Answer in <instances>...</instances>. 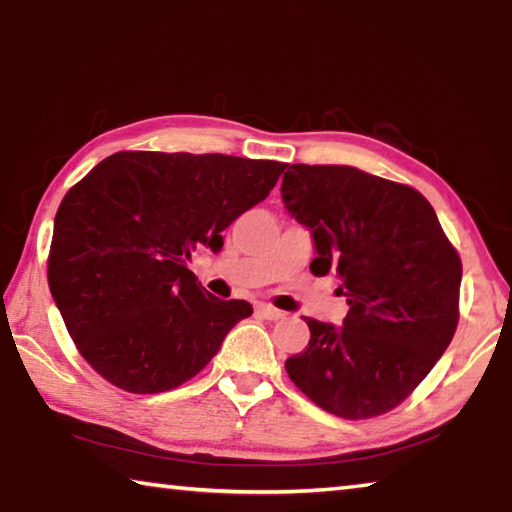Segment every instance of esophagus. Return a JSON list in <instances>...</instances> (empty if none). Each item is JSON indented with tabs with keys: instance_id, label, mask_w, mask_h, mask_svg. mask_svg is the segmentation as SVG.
Instances as JSON below:
<instances>
[{
	"instance_id": "1",
	"label": "esophagus",
	"mask_w": 512,
	"mask_h": 512,
	"mask_svg": "<svg viewBox=\"0 0 512 512\" xmlns=\"http://www.w3.org/2000/svg\"><path fill=\"white\" fill-rule=\"evenodd\" d=\"M257 314L262 316V318H266V320H280V318H284V311L275 309L271 305H259L257 307Z\"/></svg>"
}]
</instances>
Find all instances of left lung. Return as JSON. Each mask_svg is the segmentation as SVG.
Returning <instances> with one entry per match:
<instances>
[{
	"label": "left lung",
	"instance_id": "left-lung-1",
	"mask_svg": "<svg viewBox=\"0 0 512 512\" xmlns=\"http://www.w3.org/2000/svg\"><path fill=\"white\" fill-rule=\"evenodd\" d=\"M280 192L311 232V273L339 277L350 307L343 325L307 318V348L284 368L339 418L391 411L452 343L461 259L427 198L393 180L339 164H291Z\"/></svg>",
	"mask_w": 512,
	"mask_h": 512
}]
</instances>
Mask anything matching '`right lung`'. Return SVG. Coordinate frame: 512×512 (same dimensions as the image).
Segmentation results:
<instances>
[{
    "mask_svg": "<svg viewBox=\"0 0 512 512\" xmlns=\"http://www.w3.org/2000/svg\"><path fill=\"white\" fill-rule=\"evenodd\" d=\"M287 164L219 153L124 151L69 189L54 221L49 289L83 359L128 393L171 391L201 372L246 300L207 293L194 250L262 203Z\"/></svg>",
    "mask_w": 512,
    "mask_h": 512,
    "instance_id": "add662e5",
    "label": "right lung"
}]
</instances>
